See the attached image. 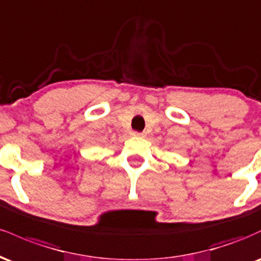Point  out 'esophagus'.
I'll return each mask as SVG.
<instances>
[{"mask_svg":"<svg viewBox=\"0 0 261 261\" xmlns=\"http://www.w3.org/2000/svg\"><path fill=\"white\" fill-rule=\"evenodd\" d=\"M133 135L136 137H146L145 133H136V131H135V133H133Z\"/></svg>","mask_w":261,"mask_h":261,"instance_id":"34e87169","label":"esophagus"}]
</instances>
